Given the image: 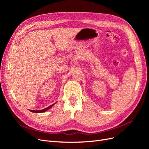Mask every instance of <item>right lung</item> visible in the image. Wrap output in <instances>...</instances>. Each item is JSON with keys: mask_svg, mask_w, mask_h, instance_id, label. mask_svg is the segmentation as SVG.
Returning <instances> with one entry per match:
<instances>
[{"mask_svg": "<svg viewBox=\"0 0 149 149\" xmlns=\"http://www.w3.org/2000/svg\"><path fill=\"white\" fill-rule=\"evenodd\" d=\"M53 104H52V105H51V106H48V107H47V108H45V109H42V110H40V111H36V110H30V111H31V112H35V113H42V112H45V111H47V110H48V109H50V108L53 106Z\"/></svg>", "mask_w": 149, "mask_h": 149, "instance_id": "right-lung-1", "label": "right lung"}]
</instances>
